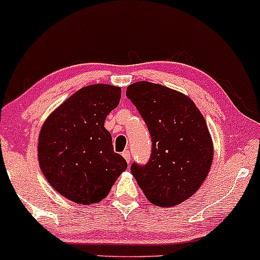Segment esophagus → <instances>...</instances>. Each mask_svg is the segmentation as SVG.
I'll return each mask as SVG.
<instances>
[{"instance_id": "1", "label": "esophagus", "mask_w": 260, "mask_h": 260, "mask_svg": "<svg viewBox=\"0 0 260 260\" xmlns=\"http://www.w3.org/2000/svg\"><path fill=\"white\" fill-rule=\"evenodd\" d=\"M122 156H123L124 159H126L127 162L129 164V161H131V151L129 150H124L123 153H122Z\"/></svg>"}]
</instances>
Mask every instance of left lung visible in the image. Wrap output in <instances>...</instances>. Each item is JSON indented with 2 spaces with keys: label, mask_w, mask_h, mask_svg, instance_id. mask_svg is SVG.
I'll return each instance as SVG.
<instances>
[{
  "label": "left lung",
  "mask_w": 260,
  "mask_h": 260,
  "mask_svg": "<svg viewBox=\"0 0 260 260\" xmlns=\"http://www.w3.org/2000/svg\"><path fill=\"white\" fill-rule=\"evenodd\" d=\"M151 137L147 164L131 171L148 201L174 207L202 186L213 162V142L204 117L181 92L150 82H137L126 91Z\"/></svg>",
  "instance_id": "8db88e82"
}]
</instances>
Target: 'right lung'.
I'll list each match as a JSON object with an SVG mask.
<instances>
[{
  "instance_id": "right-lung-1",
  "label": "right lung",
  "mask_w": 260,
  "mask_h": 260,
  "mask_svg": "<svg viewBox=\"0 0 260 260\" xmlns=\"http://www.w3.org/2000/svg\"><path fill=\"white\" fill-rule=\"evenodd\" d=\"M120 99L118 86H84L45 121L39 136V165L64 198L95 204L109 194L127 169V161L113 151L111 134L104 127Z\"/></svg>"
}]
</instances>
